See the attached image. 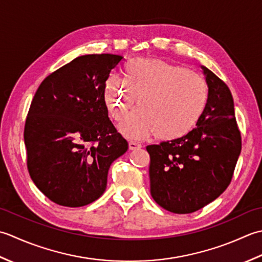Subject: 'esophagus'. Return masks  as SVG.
<instances>
[{
    "label": "esophagus",
    "instance_id": "34e87169",
    "mask_svg": "<svg viewBox=\"0 0 262 262\" xmlns=\"http://www.w3.org/2000/svg\"><path fill=\"white\" fill-rule=\"evenodd\" d=\"M129 147L131 150H138V149H140L142 146L140 145V143H138L136 141H130L129 142Z\"/></svg>",
    "mask_w": 262,
    "mask_h": 262
}]
</instances>
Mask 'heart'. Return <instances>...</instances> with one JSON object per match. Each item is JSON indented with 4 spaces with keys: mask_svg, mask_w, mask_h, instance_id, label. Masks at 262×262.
Segmentation results:
<instances>
[{
    "mask_svg": "<svg viewBox=\"0 0 262 262\" xmlns=\"http://www.w3.org/2000/svg\"><path fill=\"white\" fill-rule=\"evenodd\" d=\"M124 81L112 74L104 97L112 119H125L138 98L139 107L122 130L140 139L155 135L163 141L183 138L207 107L208 86L199 73L157 58H136L123 67Z\"/></svg>",
    "mask_w": 262,
    "mask_h": 262,
    "instance_id": "heart-1",
    "label": "heart"
}]
</instances>
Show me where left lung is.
I'll return each instance as SVG.
<instances>
[{
    "instance_id": "1",
    "label": "left lung",
    "mask_w": 262,
    "mask_h": 262,
    "mask_svg": "<svg viewBox=\"0 0 262 262\" xmlns=\"http://www.w3.org/2000/svg\"><path fill=\"white\" fill-rule=\"evenodd\" d=\"M207 107L196 127L178 140L147 146L150 193L170 212L190 213L227 189L241 152V132L227 84L206 67Z\"/></svg>"
}]
</instances>
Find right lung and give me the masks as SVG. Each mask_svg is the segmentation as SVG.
Returning <instances> with one entry per match:
<instances>
[{
  "mask_svg": "<svg viewBox=\"0 0 262 262\" xmlns=\"http://www.w3.org/2000/svg\"><path fill=\"white\" fill-rule=\"evenodd\" d=\"M121 55L74 58L47 76L31 100L24 138L31 180L51 201L92 204L104 193L111 164L129 143L108 119L104 86Z\"/></svg>",
  "mask_w": 262,
  "mask_h": 262,
  "instance_id": "1",
  "label": "right lung"
}]
</instances>
